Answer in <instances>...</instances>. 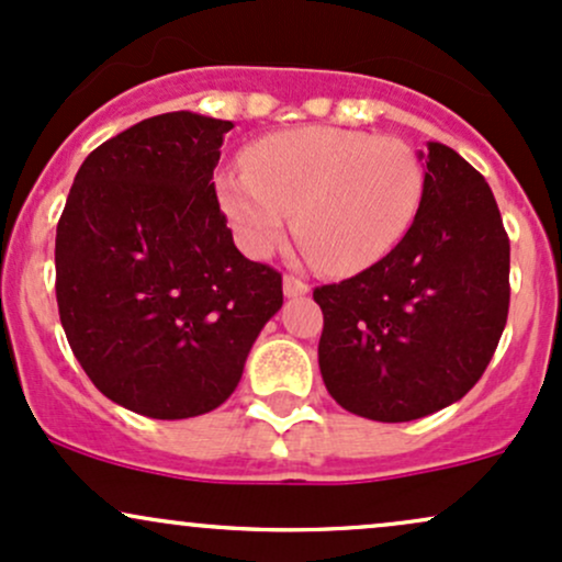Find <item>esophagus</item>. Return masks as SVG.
Instances as JSON below:
<instances>
[{"label": "esophagus", "instance_id": "1", "mask_svg": "<svg viewBox=\"0 0 562 562\" xmlns=\"http://www.w3.org/2000/svg\"><path fill=\"white\" fill-rule=\"evenodd\" d=\"M282 290H285L288 299H299V295L308 293V285L303 280H299V277L285 274V280H282Z\"/></svg>", "mask_w": 562, "mask_h": 562}]
</instances>
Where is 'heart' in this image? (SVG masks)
<instances>
[{
    "label": "heart",
    "instance_id": "b5f03b06",
    "mask_svg": "<svg viewBox=\"0 0 562 562\" xmlns=\"http://www.w3.org/2000/svg\"><path fill=\"white\" fill-rule=\"evenodd\" d=\"M425 173L402 139L340 126H301L245 150V171L216 179L224 216L250 256H269L293 214L303 250L327 274L389 256L415 224Z\"/></svg>",
    "mask_w": 562,
    "mask_h": 562
}]
</instances>
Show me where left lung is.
I'll list each match as a JSON object with an SVG mask.
<instances>
[{
  "instance_id": "left-lung-1",
  "label": "left lung",
  "mask_w": 562,
  "mask_h": 562,
  "mask_svg": "<svg viewBox=\"0 0 562 562\" xmlns=\"http://www.w3.org/2000/svg\"><path fill=\"white\" fill-rule=\"evenodd\" d=\"M417 156L425 190L404 240L314 290L322 380L344 409L378 423L460 402L492 362L509 308V240L492 187L441 142Z\"/></svg>"
}]
</instances>
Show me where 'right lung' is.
<instances>
[{"label":"right lung","mask_w":562,"mask_h":562,"mask_svg":"<svg viewBox=\"0 0 562 562\" xmlns=\"http://www.w3.org/2000/svg\"><path fill=\"white\" fill-rule=\"evenodd\" d=\"M235 126L190 111L102 142L70 187L55 237L63 330L97 391L153 417L216 409L282 306V274L248 261L216 200Z\"/></svg>","instance_id":"right-lung-1"}]
</instances>
